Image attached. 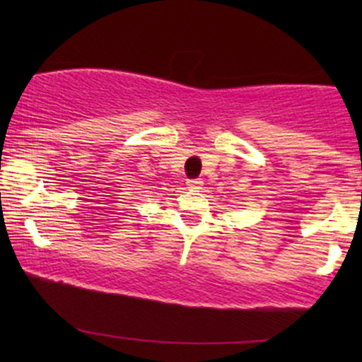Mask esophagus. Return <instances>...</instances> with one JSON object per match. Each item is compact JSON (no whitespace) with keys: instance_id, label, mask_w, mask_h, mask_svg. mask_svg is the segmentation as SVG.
I'll return each instance as SVG.
<instances>
[{"instance_id":"34e87169","label":"esophagus","mask_w":362,"mask_h":362,"mask_svg":"<svg viewBox=\"0 0 362 362\" xmlns=\"http://www.w3.org/2000/svg\"><path fill=\"white\" fill-rule=\"evenodd\" d=\"M187 187H189L190 190H199L202 187V180L201 178H189V180H187Z\"/></svg>"}]
</instances>
